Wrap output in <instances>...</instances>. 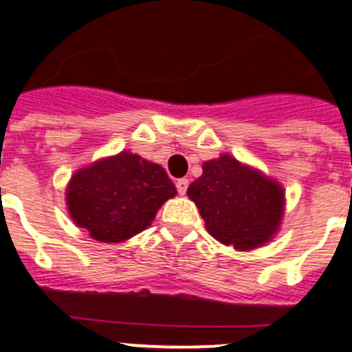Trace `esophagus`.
Listing matches in <instances>:
<instances>
[{
	"instance_id": "34e87169",
	"label": "esophagus",
	"mask_w": 352,
	"mask_h": 352,
	"mask_svg": "<svg viewBox=\"0 0 352 352\" xmlns=\"http://www.w3.org/2000/svg\"><path fill=\"white\" fill-rule=\"evenodd\" d=\"M176 188H178V194H185L187 192V188H188V179L187 178H182L176 182Z\"/></svg>"
}]
</instances>
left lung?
<instances>
[{"label":"left lung","mask_w":352,"mask_h":352,"mask_svg":"<svg viewBox=\"0 0 352 352\" xmlns=\"http://www.w3.org/2000/svg\"><path fill=\"white\" fill-rule=\"evenodd\" d=\"M187 194L212 237L237 250L272 239L283 217V188L228 155L205 162Z\"/></svg>","instance_id":"8db88e82"}]
</instances>
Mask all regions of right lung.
Segmentation results:
<instances>
[{
    "instance_id": "right-lung-1",
    "label": "right lung",
    "mask_w": 352,
    "mask_h": 352,
    "mask_svg": "<svg viewBox=\"0 0 352 352\" xmlns=\"http://www.w3.org/2000/svg\"><path fill=\"white\" fill-rule=\"evenodd\" d=\"M176 187L158 164L129 151L80 169L68 185V210L93 239L120 243L145 230Z\"/></svg>"
}]
</instances>
